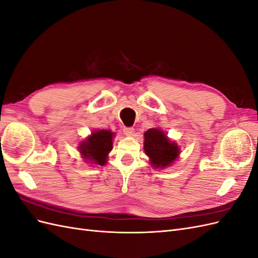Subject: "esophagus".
<instances>
[{"instance_id":"1","label":"esophagus","mask_w":258,"mask_h":258,"mask_svg":"<svg viewBox=\"0 0 258 258\" xmlns=\"http://www.w3.org/2000/svg\"><path fill=\"white\" fill-rule=\"evenodd\" d=\"M123 134L126 135V136H129V137L134 136V134H135V129L132 128V127H126V128L123 129Z\"/></svg>"}]
</instances>
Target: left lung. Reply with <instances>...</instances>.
I'll list each match as a JSON object with an SVG mask.
<instances>
[{
  "label": "left lung",
  "instance_id": "left-lung-1",
  "mask_svg": "<svg viewBox=\"0 0 258 258\" xmlns=\"http://www.w3.org/2000/svg\"><path fill=\"white\" fill-rule=\"evenodd\" d=\"M144 152L155 169H165L179 157V146L159 128H151L144 134Z\"/></svg>",
  "mask_w": 258,
  "mask_h": 258
}]
</instances>
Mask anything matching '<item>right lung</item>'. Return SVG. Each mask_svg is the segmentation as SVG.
Wrapping results in <instances>:
<instances>
[{
	"mask_svg": "<svg viewBox=\"0 0 258 258\" xmlns=\"http://www.w3.org/2000/svg\"><path fill=\"white\" fill-rule=\"evenodd\" d=\"M114 137L111 130H93L77 146L82 158L92 166H104L113 148Z\"/></svg>",
	"mask_w": 258,
	"mask_h": 258,
	"instance_id": "1",
	"label": "right lung"
}]
</instances>
